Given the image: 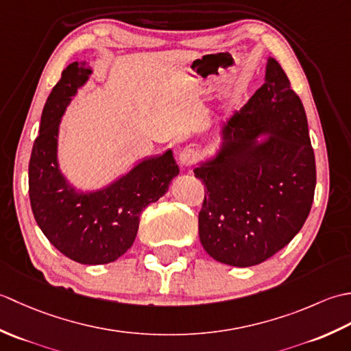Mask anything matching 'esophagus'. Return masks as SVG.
Returning a JSON list of instances; mask_svg holds the SVG:
<instances>
[{"label":"esophagus","instance_id":"esophagus-1","mask_svg":"<svg viewBox=\"0 0 351 351\" xmlns=\"http://www.w3.org/2000/svg\"><path fill=\"white\" fill-rule=\"evenodd\" d=\"M199 158V154L196 149L193 147H185L184 151L180 154V162L182 167H191Z\"/></svg>","mask_w":351,"mask_h":351}]
</instances>
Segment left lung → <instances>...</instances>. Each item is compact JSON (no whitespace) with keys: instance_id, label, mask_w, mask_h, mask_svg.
I'll use <instances>...</instances> for the list:
<instances>
[{"instance_id":"1","label":"left lung","mask_w":351,"mask_h":351,"mask_svg":"<svg viewBox=\"0 0 351 351\" xmlns=\"http://www.w3.org/2000/svg\"><path fill=\"white\" fill-rule=\"evenodd\" d=\"M220 137L195 169L205 184L200 243L219 263L258 265L299 234L317 182L306 113L273 57L264 84L221 123Z\"/></svg>"}]
</instances>
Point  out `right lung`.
<instances>
[{
    "instance_id": "1",
    "label": "right lung",
    "mask_w": 351,
    "mask_h": 351,
    "mask_svg": "<svg viewBox=\"0 0 351 351\" xmlns=\"http://www.w3.org/2000/svg\"><path fill=\"white\" fill-rule=\"evenodd\" d=\"M90 75L86 62H73L48 96L29 158L28 191L34 219L49 243L72 261L98 265L113 263L131 247L141 211L166 195L180 167L169 149L146 156L104 189L83 191L69 184L58 166V130Z\"/></svg>"
}]
</instances>
